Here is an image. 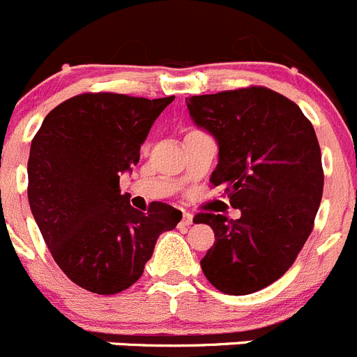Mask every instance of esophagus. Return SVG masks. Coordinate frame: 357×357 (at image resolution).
<instances>
[{
	"label": "esophagus",
	"instance_id": "34e87169",
	"mask_svg": "<svg viewBox=\"0 0 357 357\" xmlns=\"http://www.w3.org/2000/svg\"><path fill=\"white\" fill-rule=\"evenodd\" d=\"M192 222H194V215L188 211H183V220L181 224L183 225H192Z\"/></svg>",
	"mask_w": 357,
	"mask_h": 357
}]
</instances>
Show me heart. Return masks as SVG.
<instances>
[{"label": "heart", "mask_w": 357, "mask_h": 357, "mask_svg": "<svg viewBox=\"0 0 357 357\" xmlns=\"http://www.w3.org/2000/svg\"><path fill=\"white\" fill-rule=\"evenodd\" d=\"M146 148H148V146H144V149H146Z\"/></svg>", "instance_id": "b5f03b06"}]
</instances>
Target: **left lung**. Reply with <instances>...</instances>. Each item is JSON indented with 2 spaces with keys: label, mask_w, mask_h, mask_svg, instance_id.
I'll list each match as a JSON object with an SVG mask.
<instances>
[{
  "label": "left lung",
  "mask_w": 357,
  "mask_h": 357,
  "mask_svg": "<svg viewBox=\"0 0 357 357\" xmlns=\"http://www.w3.org/2000/svg\"><path fill=\"white\" fill-rule=\"evenodd\" d=\"M186 107L218 141L211 188L241 211L194 216L215 232L201 268L220 292L252 294L285 275L314 231L324 188L317 135L292 100L264 86L190 96Z\"/></svg>",
  "instance_id": "left-lung-1"
}]
</instances>
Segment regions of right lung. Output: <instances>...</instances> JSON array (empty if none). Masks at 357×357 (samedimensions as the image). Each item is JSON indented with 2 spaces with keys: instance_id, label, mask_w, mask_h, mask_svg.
<instances>
[{
  "instance_id": "add662e5",
  "label": "right lung",
  "mask_w": 357,
  "mask_h": 357,
  "mask_svg": "<svg viewBox=\"0 0 357 357\" xmlns=\"http://www.w3.org/2000/svg\"><path fill=\"white\" fill-rule=\"evenodd\" d=\"M172 100L81 93L52 109L33 137L31 213L56 264L93 294L135 284L158 236L181 220L163 202L133 209L119 188V174L137 165L149 128Z\"/></svg>"
}]
</instances>
